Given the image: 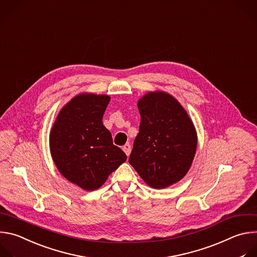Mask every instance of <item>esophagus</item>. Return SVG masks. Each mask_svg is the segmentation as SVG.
<instances>
[{"instance_id": "obj_1", "label": "esophagus", "mask_w": 257, "mask_h": 257, "mask_svg": "<svg viewBox=\"0 0 257 257\" xmlns=\"http://www.w3.org/2000/svg\"><path fill=\"white\" fill-rule=\"evenodd\" d=\"M122 150H123V152L126 154V156H130L131 151H132V147H131L130 144H125V145L122 147Z\"/></svg>"}]
</instances>
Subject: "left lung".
Here are the masks:
<instances>
[{"mask_svg": "<svg viewBox=\"0 0 257 257\" xmlns=\"http://www.w3.org/2000/svg\"><path fill=\"white\" fill-rule=\"evenodd\" d=\"M139 134L128 162L143 180L161 189L182 179L197 144L192 121L179 102L164 92H150L138 103Z\"/></svg>", "mask_w": 257, "mask_h": 257, "instance_id": "left-lung-1", "label": "left lung"}]
</instances>
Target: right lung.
<instances>
[{
    "label": "right lung",
    "mask_w": 257,
    "mask_h": 257,
    "mask_svg": "<svg viewBox=\"0 0 257 257\" xmlns=\"http://www.w3.org/2000/svg\"><path fill=\"white\" fill-rule=\"evenodd\" d=\"M109 101L107 95L74 97L61 110L50 132V153L57 168L85 190L99 188L126 160L102 123Z\"/></svg>",
    "instance_id": "obj_1"
}]
</instances>
